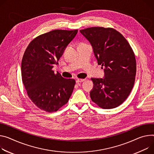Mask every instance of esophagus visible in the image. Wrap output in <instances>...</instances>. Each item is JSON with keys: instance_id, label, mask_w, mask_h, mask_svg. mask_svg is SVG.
Here are the masks:
<instances>
[{"instance_id": "obj_1", "label": "esophagus", "mask_w": 154, "mask_h": 154, "mask_svg": "<svg viewBox=\"0 0 154 154\" xmlns=\"http://www.w3.org/2000/svg\"><path fill=\"white\" fill-rule=\"evenodd\" d=\"M84 80H85V79H77L76 80V83H81V82H83Z\"/></svg>"}]
</instances>
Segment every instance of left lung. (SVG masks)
<instances>
[{"label": "left lung", "mask_w": 154, "mask_h": 154, "mask_svg": "<svg viewBox=\"0 0 154 154\" xmlns=\"http://www.w3.org/2000/svg\"><path fill=\"white\" fill-rule=\"evenodd\" d=\"M91 44L97 64L104 68V78H91V100L99 107L109 109L122 104L134 83L136 62L130 45L113 28L91 27L80 31Z\"/></svg>", "instance_id": "8db88e82"}]
</instances>
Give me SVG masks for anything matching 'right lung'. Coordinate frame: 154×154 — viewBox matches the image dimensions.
<instances>
[{
    "instance_id": "obj_1",
    "label": "right lung",
    "mask_w": 154,
    "mask_h": 154,
    "mask_svg": "<svg viewBox=\"0 0 154 154\" xmlns=\"http://www.w3.org/2000/svg\"><path fill=\"white\" fill-rule=\"evenodd\" d=\"M78 30L57 29L38 35L26 48L21 61V76L33 103L47 112L66 104L73 91L74 79L63 78L52 70Z\"/></svg>"
}]
</instances>
